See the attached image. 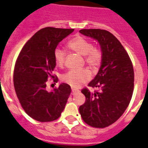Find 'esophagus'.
<instances>
[{
	"instance_id": "obj_1",
	"label": "esophagus",
	"mask_w": 148,
	"mask_h": 148,
	"mask_svg": "<svg viewBox=\"0 0 148 148\" xmlns=\"http://www.w3.org/2000/svg\"><path fill=\"white\" fill-rule=\"evenodd\" d=\"M80 92V90H77V89H74V88H72V95H76V94H78Z\"/></svg>"
}]
</instances>
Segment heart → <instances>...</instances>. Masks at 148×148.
<instances>
[{
  "label": "heart",
  "instance_id": "1",
  "mask_svg": "<svg viewBox=\"0 0 148 148\" xmlns=\"http://www.w3.org/2000/svg\"><path fill=\"white\" fill-rule=\"evenodd\" d=\"M67 47L71 51L85 58L86 64L92 69H95L101 64L102 53L101 50L95 48L89 40L82 37H76L67 43ZM66 53L62 49L56 48L53 52V58L56 64L63 66L65 61ZM91 77L90 72L87 69L71 70L64 74L62 81L71 87L78 88L87 83Z\"/></svg>",
  "mask_w": 148,
  "mask_h": 148
}]
</instances>
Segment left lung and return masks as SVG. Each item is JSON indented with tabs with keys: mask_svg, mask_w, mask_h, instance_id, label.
<instances>
[{
	"mask_svg": "<svg viewBox=\"0 0 148 148\" xmlns=\"http://www.w3.org/2000/svg\"><path fill=\"white\" fill-rule=\"evenodd\" d=\"M80 33L97 40L102 53L97 75L88 84L100 91L81 90L85 103L79 111L86 124L103 128L114 123L127 108L134 90V68L127 51L109 31L101 29H82Z\"/></svg>",
	"mask_w": 148,
	"mask_h": 148,
	"instance_id": "obj_1",
	"label": "left lung"
}]
</instances>
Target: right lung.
I'll use <instances>...</instances> for the list:
<instances>
[{
    "label": "right lung",
    "instance_id": "1",
    "mask_svg": "<svg viewBox=\"0 0 148 148\" xmlns=\"http://www.w3.org/2000/svg\"><path fill=\"white\" fill-rule=\"evenodd\" d=\"M74 31L50 27L41 29L25 44L17 58L14 71L15 92L24 111L38 121L58 119L71 95L67 84L61 83L51 91L46 86L47 79L54 78V50Z\"/></svg>",
    "mask_w": 148,
    "mask_h": 148
}]
</instances>
